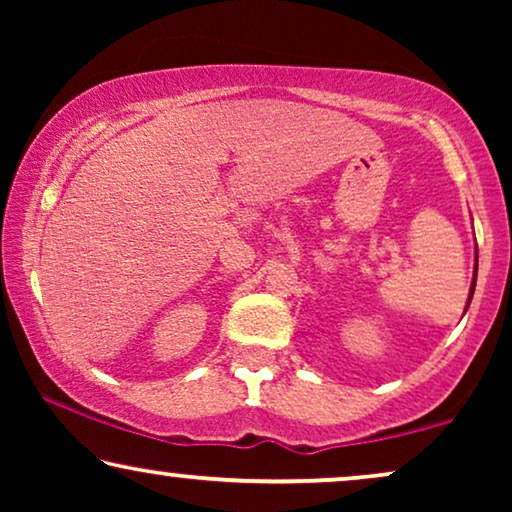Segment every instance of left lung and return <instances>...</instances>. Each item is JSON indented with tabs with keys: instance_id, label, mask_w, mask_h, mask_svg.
<instances>
[{
	"instance_id": "obj_1",
	"label": "left lung",
	"mask_w": 512,
	"mask_h": 512,
	"mask_svg": "<svg viewBox=\"0 0 512 512\" xmlns=\"http://www.w3.org/2000/svg\"><path fill=\"white\" fill-rule=\"evenodd\" d=\"M475 279H478V249H475V275H473V282H471V291H468L466 310H468V305H471V298H473V291H475Z\"/></svg>"
}]
</instances>
